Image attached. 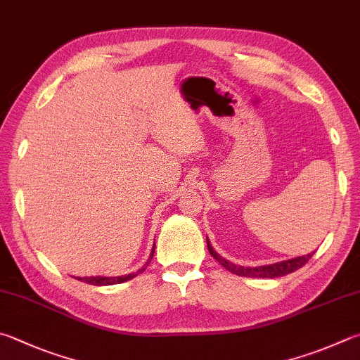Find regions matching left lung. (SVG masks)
Listing matches in <instances>:
<instances>
[{
    "label": "left lung",
    "mask_w": 360,
    "mask_h": 360,
    "mask_svg": "<svg viewBox=\"0 0 360 360\" xmlns=\"http://www.w3.org/2000/svg\"><path fill=\"white\" fill-rule=\"evenodd\" d=\"M207 243V250L212 257L219 261V263L225 267L226 271H230L236 276H243V277H259V278H276V277H282L286 276V274H291L294 271H297L302 267L307 261H309L313 253L305 255V257H297L292 259H286V261H280V263H274V264H267V266H258V267H244V266H238L233 264L230 261H226L225 258H221L220 255L214 250L212 245L209 244V239H206Z\"/></svg>",
    "instance_id": "8db88e82"
}]
</instances>
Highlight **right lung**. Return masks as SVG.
Masks as SVG:
<instances>
[{"label": "right lung", "mask_w": 360, "mask_h": 360, "mask_svg": "<svg viewBox=\"0 0 360 360\" xmlns=\"http://www.w3.org/2000/svg\"><path fill=\"white\" fill-rule=\"evenodd\" d=\"M154 248H155V244H154ZM154 248H153V253H151V258H149V261L146 263V266L151 263V259H153V257H154ZM146 266L145 267H141V269L139 271V272H134V274H127V276H121V277H101V276H97V277H75L77 280H82V282H84V283H89V285H96V286H105V285H115V283H122V282H127V280H130V278H134V277H136L139 276L140 272H143L146 269Z\"/></svg>", "instance_id": "1"}]
</instances>
